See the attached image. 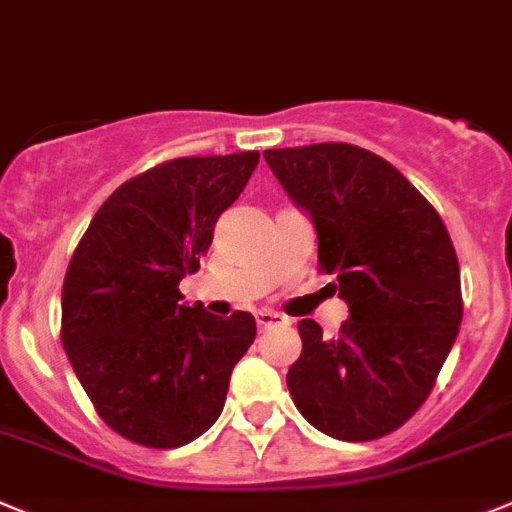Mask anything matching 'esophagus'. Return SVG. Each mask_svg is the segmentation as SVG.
Masks as SVG:
<instances>
[{
	"instance_id": "obj_1",
	"label": "esophagus",
	"mask_w": 512,
	"mask_h": 512,
	"mask_svg": "<svg viewBox=\"0 0 512 512\" xmlns=\"http://www.w3.org/2000/svg\"><path fill=\"white\" fill-rule=\"evenodd\" d=\"M255 319H257V326H260V329H270V326H288V319H285L283 313L267 311V308L257 311Z\"/></svg>"
}]
</instances>
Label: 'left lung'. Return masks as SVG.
<instances>
[{
  "mask_svg": "<svg viewBox=\"0 0 512 512\" xmlns=\"http://www.w3.org/2000/svg\"><path fill=\"white\" fill-rule=\"evenodd\" d=\"M280 186L311 214L319 270L349 319L324 336L298 324L290 398L339 441L393 434L426 403L462 324L459 260L439 211L398 168L347 142L265 150Z\"/></svg>",
  "mask_w": 512,
  "mask_h": 512,
  "instance_id": "left-lung-1",
  "label": "left lung"
}]
</instances>
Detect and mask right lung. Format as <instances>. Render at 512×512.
<instances>
[{
    "instance_id": "obj_1",
    "label": "right lung",
    "mask_w": 512,
    "mask_h": 512,
    "mask_svg": "<svg viewBox=\"0 0 512 512\" xmlns=\"http://www.w3.org/2000/svg\"><path fill=\"white\" fill-rule=\"evenodd\" d=\"M260 153L165 160L124 181L91 219L68 262L61 342L112 431L176 449L219 418L255 319H219L181 303L214 224L245 191Z\"/></svg>"
}]
</instances>
